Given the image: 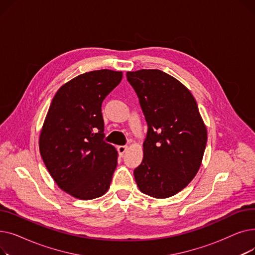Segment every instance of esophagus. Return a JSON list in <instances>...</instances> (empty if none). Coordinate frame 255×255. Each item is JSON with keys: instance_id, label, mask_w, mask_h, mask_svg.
<instances>
[{"instance_id": "34e87169", "label": "esophagus", "mask_w": 255, "mask_h": 255, "mask_svg": "<svg viewBox=\"0 0 255 255\" xmlns=\"http://www.w3.org/2000/svg\"><path fill=\"white\" fill-rule=\"evenodd\" d=\"M127 149H128L127 145H119L118 148H117V150H118L120 156H123L124 153L127 151Z\"/></svg>"}]
</instances>
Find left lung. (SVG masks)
<instances>
[{
  "label": "left lung",
  "instance_id": "left-lung-1",
  "mask_svg": "<svg viewBox=\"0 0 255 255\" xmlns=\"http://www.w3.org/2000/svg\"><path fill=\"white\" fill-rule=\"evenodd\" d=\"M148 123L143 159L134 169L139 190L166 198L197 173L207 144V128L190 91L157 69L127 72Z\"/></svg>",
  "mask_w": 255,
  "mask_h": 255
}]
</instances>
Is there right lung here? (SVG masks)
<instances>
[{"label": "right lung", "mask_w": 255, "mask_h": 255, "mask_svg": "<svg viewBox=\"0 0 255 255\" xmlns=\"http://www.w3.org/2000/svg\"><path fill=\"white\" fill-rule=\"evenodd\" d=\"M122 77L109 69L80 74L62 86L50 103L40 154L57 185L76 198H97L110 188L118 152L103 139L101 105Z\"/></svg>", "instance_id": "obj_1"}]
</instances>
